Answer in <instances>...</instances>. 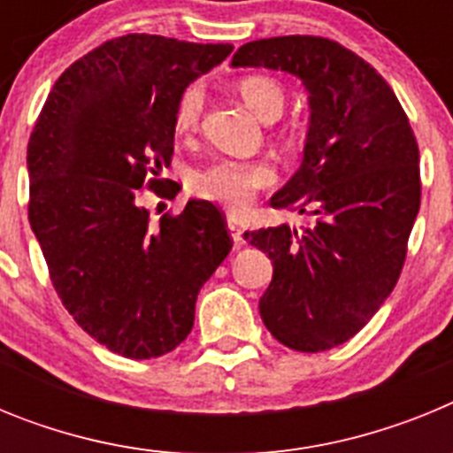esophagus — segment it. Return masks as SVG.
Listing matches in <instances>:
<instances>
[{"instance_id":"34e87169","label":"esophagus","mask_w":453,"mask_h":453,"mask_svg":"<svg viewBox=\"0 0 453 453\" xmlns=\"http://www.w3.org/2000/svg\"><path fill=\"white\" fill-rule=\"evenodd\" d=\"M226 229L231 231V238H234V242L235 245H242V242H245V240H242V229H240V224L235 222L234 218H229L226 219Z\"/></svg>"}]
</instances>
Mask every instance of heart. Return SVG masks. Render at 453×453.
I'll list each match as a JSON object with an SVG mask.
<instances>
[{"label": "heart", "instance_id": "1", "mask_svg": "<svg viewBox=\"0 0 453 453\" xmlns=\"http://www.w3.org/2000/svg\"><path fill=\"white\" fill-rule=\"evenodd\" d=\"M238 92L242 102L254 111L261 119L279 118L286 104V95L279 81L265 74H250L238 83ZM202 83H190L179 95L174 106V129L181 135H190L197 131L199 119L203 113ZM276 181V170L267 161H238V158H219L192 177V188L199 197L222 203L229 211H245L261 190L270 188Z\"/></svg>", "mask_w": 453, "mask_h": 453}]
</instances>
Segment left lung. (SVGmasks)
Masks as SVG:
<instances>
[{
	"instance_id": "left-lung-1",
	"label": "left lung",
	"mask_w": 453,
	"mask_h": 453,
	"mask_svg": "<svg viewBox=\"0 0 453 453\" xmlns=\"http://www.w3.org/2000/svg\"><path fill=\"white\" fill-rule=\"evenodd\" d=\"M231 65L288 72L308 90L303 161L270 203L315 222L245 240L274 267L258 302L267 331L295 351H326L370 322L402 274L422 195L418 140L386 79L335 40H254Z\"/></svg>"
}]
</instances>
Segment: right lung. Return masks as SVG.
Segmentation results:
<instances>
[{"instance_id":"obj_1","label":"right lung","mask_w":453,"mask_h":453,"mask_svg":"<svg viewBox=\"0 0 453 453\" xmlns=\"http://www.w3.org/2000/svg\"><path fill=\"white\" fill-rule=\"evenodd\" d=\"M165 35L106 40L51 88L27 147L29 222L67 313L99 345L156 358L188 338L203 283L234 247L215 203L151 222L140 197L174 151V106L231 54Z\"/></svg>"}]
</instances>
